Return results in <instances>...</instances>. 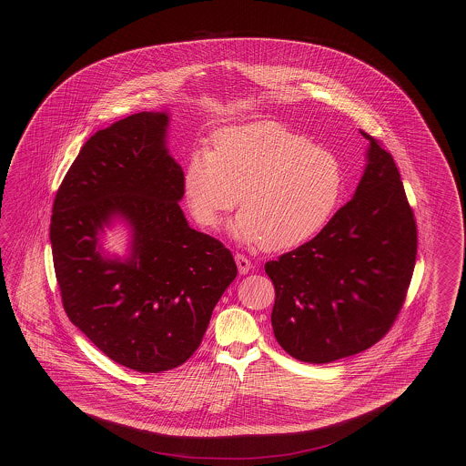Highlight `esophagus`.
<instances>
[{
  "mask_svg": "<svg viewBox=\"0 0 466 466\" xmlns=\"http://www.w3.org/2000/svg\"><path fill=\"white\" fill-rule=\"evenodd\" d=\"M236 264H238V268H239V274H246V272H249L251 270V267H253V264H251V260H248L244 255H241V253H238L236 255Z\"/></svg>",
  "mask_w": 466,
  "mask_h": 466,
  "instance_id": "obj_1",
  "label": "esophagus"
}]
</instances>
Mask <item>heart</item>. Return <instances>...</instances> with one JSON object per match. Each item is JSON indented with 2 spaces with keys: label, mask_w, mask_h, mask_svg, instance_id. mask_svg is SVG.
<instances>
[{
  "label": "heart",
  "mask_w": 466,
  "mask_h": 466,
  "mask_svg": "<svg viewBox=\"0 0 466 466\" xmlns=\"http://www.w3.org/2000/svg\"><path fill=\"white\" fill-rule=\"evenodd\" d=\"M344 187L335 154L270 120L217 133L215 150H196L185 169V196L200 227L217 228L239 198L236 238L268 251L297 248L321 232Z\"/></svg>",
  "instance_id": "obj_1"
}]
</instances>
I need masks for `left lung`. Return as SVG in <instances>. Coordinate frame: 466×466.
Instances as JSON below:
<instances>
[{
  "label": "left lung",
  "instance_id": "obj_1",
  "mask_svg": "<svg viewBox=\"0 0 466 466\" xmlns=\"http://www.w3.org/2000/svg\"><path fill=\"white\" fill-rule=\"evenodd\" d=\"M360 133L370 148L355 198L316 238L266 264L274 335L308 363L379 342L399 318L416 266L418 227L399 167L379 139Z\"/></svg>",
  "mask_w": 466,
  "mask_h": 466
}]
</instances>
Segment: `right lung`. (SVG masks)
I'll list each match as a JSON object with an SVG mask.
<instances>
[{
  "label": "right lung",
  "instance_id": "obj_1",
  "mask_svg": "<svg viewBox=\"0 0 466 466\" xmlns=\"http://www.w3.org/2000/svg\"><path fill=\"white\" fill-rule=\"evenodd\" d=\"M167 115L141 111L101 129L67 169L52 208L50 243L75 327L136 372L177 369L198 351L223 291L238 276L230 249L188 227L185 175L166 150ZM113 216L134 228L124 263L100 255Z\"/></svg>",
  "mask_w": 466,
  "mask_h": 466
}]
</instances>
